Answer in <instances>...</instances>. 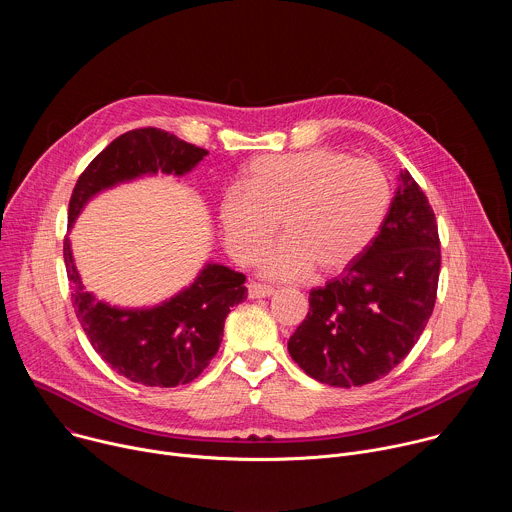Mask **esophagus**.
<instances>
[{"instance_id":"34e87169","label":"esophagus","mask_w":512,"mask_h":512,"mask_svg":"<svg viewBox=\"0 0 512 512\" xmlns=\"http://www.w3.org/2000/svg\"><path fill=\"white\" fill-rule=\"evenodd\" d=\"M247 294L251 300H257V298H269L275 294V289L271 285H263V283H257V281H251L247 285Z\"/></svg>"}]
</instances>
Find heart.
Instances as JSON below:
<instances>
[{
    "label": "heart",
    "instance_id": "1",
    "mask_svg": "<svg viewBox=\"0 0 512 512\" xmlns=\"http://www.w3.org/2000/svg\"><path fill=\"white\" fill-rule=\"evenodd\" d=\"M391 204V184L373 160L314 148L261 156L243 184L225 190L218 206L225 245L239 263H253L277 231L283 239L261 259L269 279H300L314 265L334 273L350 265L379 233Z\"/></svg>",
    "mask_w": 512,
    "mask_h": 512
}]
</instances>
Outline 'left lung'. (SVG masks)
<instances>
[{"instance_id":"left-lung-1","label":"left lung","mask_w":512,"mask_h":512,"mask_svg":"<svg viewBox=\"0 0 512 512\" xmlns=\"http://www.w3.org/2000/svg\"><path fill=\"white\" fill-rule=\"evenodd\" d=\"M440 235L433 208L403 170L385 221L340 277L310 291V312L287 350L330 387H362L387 373L419 340L437 298Z\"/></svg>"}]
</instances>
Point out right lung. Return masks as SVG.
I'll list each match as a JSON object with an SVG mask.
<instances>
[{
    "label": "right lung",
    "mask_w": 512,
    "mask_h": 512,
    "mask_svg": "<svg viewBox=\"0 0 512 512\" xmlns=\"http://www.w3.org/2000/svg\"><path fill=\"white\" fill-rule=\"evenodd\" d=\"M208 152L156 127L113 139L79 176L68 202V223L101 190L143 174L190 172ZM64 265L75 314L95 352L121 377L145 387H176L194 381L214 358L225 320L247 298L245 275L208 263L190 287L148 310L111 308L85 291L64 239Z\"/></svg>",
    "instance_id": "obj_1"
}]
</instances>
